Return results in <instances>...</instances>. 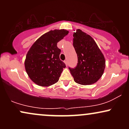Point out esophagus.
<instances>
[{
	"mask_svg": "<svg viewBox=\"0 0 129 129\" xmlns=\"http://www.w3.org/2000/svg\"><path fill=\"white\" fill-rule=\"evenodd\" d=\"M64 63H66V66H68V60H66L64 61Z\"/></svg>",
	"mask_w": 129,
	"mask_h": 129,
	"instance_id": "1",
	"label": "esophagus"
}]
</instances>
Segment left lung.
Returning <instances> with one entry per match:
<instances>
[{"label":"left lung","instance_id":"8db88e82","mask_svg":"<svg viewBox=\"0 0 129 129\" xmlns=\"http://www.w3.org/2000/svg\"><path fill=\"white\" fill-rule=\"evenodd\" d=\"M73 45L78 56L75 69L69 68L76 83L90 85L103 75L106 60L96 43L90 35L78 29L73 33Z\"/></svg>","mask_w":129,"mask_h":129}]
</instances>
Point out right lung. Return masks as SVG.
<instances>
[{"mask_svg": "<svg viewBox=\"0 0 129 129\" xmlns=\"http://www.w3.org/2000/svg\"><path fill=\"white\" fill-rule=\"evenodd\" d=\"M69 33L66 29H54L41 36L33 44L26 56L25 67L32 81L48 87L59 81L66 64L60 60V50L57 47Z\"/></svg>", "mask_w": 129, "mask_h": 129, "instance_id": "1", "label": "right lung"}]
</instances>
